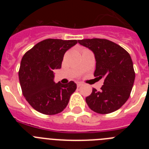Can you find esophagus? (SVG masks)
Segmentation results:
<instances>
[{
  "label": "esophagus",
  "mask_w": 149,
  "mask_h": 149,
  "mask_svg": "<svg viewBox=\"0 0 149 149\" xmlns=\"http://www.w3.org/2000/svg\"><path fill=\"white\" fill-rule=\"evenodd\" d=\"M76 84H77V87H80L81 86H82V83H81V82H77Z\"/></svg>",
  "instance_id": "obj_1"
}]
</instances>
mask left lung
Segmentation results:
<instances>
[{"label": "left lung", "instance_id": "left-lung-1", "mask_svg": "<svg viewBox=\"0 0 149 149\" xmlns=\"http://www.w3.org/2000/svg\"><path fill=\"white\" fill-rule=\"evenodd\" d=\"M79 44L93 51L96 60L94 76L104 78L101 90L93 89L86 98L89 108L100 114L119 110L128 99L135 79L131 57L116 43L105 39H86Z\"/></svg>", "mask_w": 149, "mask_h": 149}]
</instances>
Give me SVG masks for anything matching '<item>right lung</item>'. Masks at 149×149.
Wrapping results in <instances>:
<instances>
[{
  "label": "right lung",
  "instance_id": "obj_1",
  "mask_svg": "<svg viewBox=\"0 0 149 149\" xmlns=\"http://www.w3.org/2000/svg\"><path fill=\"white\" fill-rule=\"evenodd\" d=\"M77 40L48 39L27 51L21 62L18 77L22 94L36 111L55 115L63 111L77 89L73 81L54 82V69L61 68L63 56Z\"/></svg>",
  "mask_w": 149,
  "mask_h": 149
}]
</instances>
